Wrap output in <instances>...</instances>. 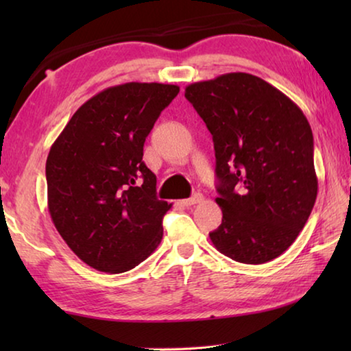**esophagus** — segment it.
<instances>
[{
	"label": "esophagus",
	"instance_id": "obj_1",
	"mask_svg": "<svg viewBox=\"0 0 351 351\" xmlns=\"http://www.w3.org/2000/svg\"><path fill=\"white\" fill-rule=\"evenodd\" d=\"M204 201V197L201 193H195L192 198H187V199H182L181 203H182V206H195V204H198V203H203Z\"/></svg>",
	"mask_w": 351,
	"mask_h": 351
}]
</instances>
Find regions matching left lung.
<instances>
[{
    "label": "left lung",
    "instance_id": "obj_1",
    "mask_svg": "<svg viewBox=\"0 0 351 351\" xmlns=\"http://www.w3.org/2000/svg\"><path fill=\"white\" fill-rule=\"evenodd\" d=\"M212 134L223 221L209 234L226 257L261 265L304 229L317 197L311 127L302 110L257 75L229 73L186 86Z\"/></svg>",
    "mask_w": 351,
    "mask_h": 351
}]
</instances>
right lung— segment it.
Instances as JSON below:
<instances>
[{
	"mask_svg": "<svg viewBox=\"0 0 351 351\" xmlns=\"http://www.w3.org/2000/svg\"><path fill=\"white\" fill-rule=\"evenodd\" d=\"M180 86L130 82L86 100L46 159L47 209L58 234L91 268L121 274L162 240L171 204L156 198L144 142Z\"/></svg>",
	"mask_w": 351,
	"mask_h": 351,
	"instance_id": "right-lung-1",
	"label": "right lung"
}]
</instances>
